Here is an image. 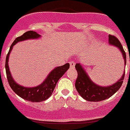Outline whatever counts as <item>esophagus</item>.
I'll use <instances>...</instances> for the list:
<instances>
[{"label":"esophagus","mask_w":130,"mask_h":130,"mask_svg":"<svg viewBox=\"0 0 130 130\" xmlns=\"http://www.w3.org/2000/svg\"><path fill=\"white\" fill-rule=\"evenodd\" d=\"M69 65H70V68H74L75 67L76 63L74 61H71V62H69Z\"/></svg>","instance_id":"obj_1"}]
</instances>
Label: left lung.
<instances>
[{"label":"left lung","instance_id":"8db88e82","mask_svg":"<svg viewBox=\"0 0 130 130\" xmlns=\"http://www.w3.org/2000/svg\"><path fill=\"white\" fill-rule=\"evenodd\" d=\"M108 38L110 44L115 45L120 50L124 58L125 65H126V54L120 41L115 36L112 35H109ZM75 67L78 72V76L75 83L76 89L81 97L89 102H100L110 98L120 89L124 80L125 73L119 80L111 86L100 87L92 82L80 63H76Z\"/></svg>","mask_w":130,"mask_h":130}]
</instances>
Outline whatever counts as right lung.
<instances>
[{"instance_id":"right-lung-1","label":"right lung","mask_w":130,"mask_h":130,"mask_svg":"<svg viewBox=\"0 0 130 130\" xmlns=\"http://www.w3.org/2000/svg\"><path fill=\"white\" fill-rule=\"evenodd\" d=\"M39 37L40 35L37 34L35 31L30 30V31L24 32L22 36L17 37L10 47L9 51L6 56L5 61L6 74H7V78L8 83L9 84L10 87L20 98H23L25 100L32 102H40L48 99L53 93V91L56 87V83H58V80L63 76V74H65L66 71L69 68V63H66L63 66L56 67L50 73L46 79L43 81V83L36 87L28 88V87H22V86L18 85L13 80V79L11 76L9 65H8L9 56L10 52L12 50L13 46L18 41H24V40L29 39L38 38Z\"/></svg>"}]
</instances>
